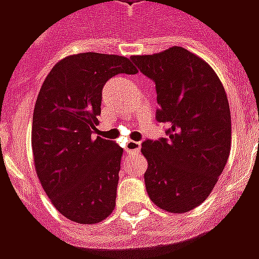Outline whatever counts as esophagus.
Masks as SVG:
<instances>
[{
    "label": "esophagus",
    "mask_w": 259,
    "mask_h": 259,
    "mask_svg": "<svg viewBox=\"0 0 259 259\" xmlns=\"http://www.w3.org/2000/svg\"><path fill=\"white\" fill-rule=\"evenodd\" d=\"M141 148V143L140 141H133V140H129L126 143V146H124V151L126 152H130V151H140Z\"/></svg>",
    "instance_id": "esophagus-1"
}]
</instances>
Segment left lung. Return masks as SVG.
I'll use <instances>...</instances> for the list:
<instances>
[{
    "label": "left lung",
    "instance_id": "obj_1",
    "mask_svg": "<svg viewBox=\"0 0 259 259\" xmlns=\"http://www.w3.org/2000/svg\"><path fill=\"white\" fill-rule=\"evenodd\" d=\"M130 59L155 83V118L169 126L168 137L141 144L148 197L163 211L189 212L209 195L230 154L225 89L213 69L183 47Z\"/></svg>",
    "mask_w": 259,
    "mask_h": 259
}]
</instances>
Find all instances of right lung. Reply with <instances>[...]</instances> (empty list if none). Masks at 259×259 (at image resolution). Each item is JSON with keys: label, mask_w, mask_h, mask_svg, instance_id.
<instances>
[{"label": "right lung", "mask_w": 259, "mask_h": 259, "mask_svg": "<svg viewBox=\"0 0 259 259\" xmlns=\"http://www.w3.org/2000/svg\"><path fill=\"white\" fill-rule=\"evenodd\" d=\"M119 73L137 69L119 55H70L51 69L37 97L31 127L37 176L54 206L73 222H101L115 208L123 150L91 135L100 123L104 84Z\"/></svg>", "instance_id": "obj_1"}]
</instances>
